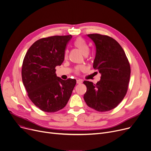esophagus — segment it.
<instances>
[{"label": "esophagus", "instance_id": "34e87169", "mask_svg": "<svg viewBox=\"0 0 151 151\" xmlns=\"http://www.w3.org/2000/svg\"><path fill=\"white\" fill-rule=\"evenodd\" d=\"M83 83V80L82 79H77V84H80Z\"/></svg>", "mask_w": 151, "mask_h": 151}]
</instances>
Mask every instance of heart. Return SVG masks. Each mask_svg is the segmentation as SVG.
I'll return each mask as SVG.
<instances>
[{"mask_svg": "<svg viewBox=\"0 0 151 151\" xmlns=\"http://www.w3.org/2000/svg\"><path fill=\"white\" fill-rule=\"evenodd\" d=\"M74 46L76 48L80 51L84 55H87L89 52V47L86 41L81 37H78L75 40L74 42ZM68 55V51H66L65 52V57L66 58ZM83 69L82 66H77L76 68V72L78 73L80 70H82Z\"/></svg>", "mask_w": 151, "mask_h": 151, "instance_id": "b5f03b06", "label": "heart"}]
</instances>
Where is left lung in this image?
Instances as JSON below:
<instances>
[{
    "label": "left lung",
    "mask_w": 151,
    "mask_h": 151,
    "mask_svg": "<svg viewBox=\"0 0 151 151\" xmlns=\"http://www.w3.org/2000/svg\"><path fill=\"white\" fill-rule=\"evenodd\" d=\"M95 43L93 68L101 74L96 84L84 81L86 105L99 112L114 109L123 100L128 88L131 68L126 54L115 39L99 34L87 35Z\"/></svg>",
    "instance_id": "obj_1"
}]
</instances>
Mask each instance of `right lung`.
Returning <instances> with one entry per match:
<instances>
[{
    "instance_id": "1",
    "label": "right lung",
    "mask_w": 151,
    "mask_h": 151,
    "mask_svg": "<svg viewBox=\"0 0 151 151\" xmlns=\"http://www.w3.org/2000/svg\"><path fill=\"white\" fill-rule=\"evenodd\" d=\"M71 35L40 39L28 49L23 61L22 82L31 101L43 111L63 109L70 98L76 80H62L55 74L60 66Z\"/></svg>"
}]
</instances>
